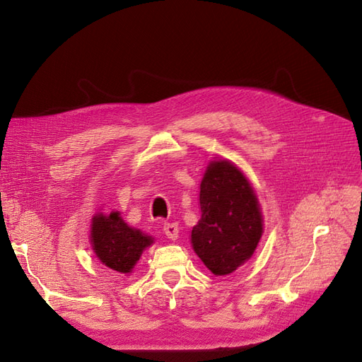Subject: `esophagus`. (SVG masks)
Returning <instances> with one entry per match:
<instances>
[{"instance_id":"1","label":"esophagus","mask_w":362,"mask_h":362,"mask_svg":"<svg viewBox=\"0 0 362 362\" xmlns=\"http://www.w3.org/2000/svg\"><path fill=\"white\" fill-rule=\"evenodd\" d=\"M164 234L167 235V238L170 240H176L179 237V226L177 223L174 222H167L164 225Z\"/></svg>"}]
</instances>
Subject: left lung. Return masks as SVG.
Returning a JSON list of instances; mask_svg holds the SVG:
<instances>
[{
    "mask_svg": "<svg viewBox=\"0 0 362 362\" xmlns=\"http://www.w3.org/2000/svg\"><path fill=\"white\" fill-rule=\"evenodd\" d=\"M202 218L192 228L197 255L216 276H226L255 252L262 215L255 191L230 160H211L199 185Z\"/></svg>",
    "mask_w": 362,
    "mask_h": 362,
    "instance_id": "1",
    "label": "left lung"
}]
</instances>
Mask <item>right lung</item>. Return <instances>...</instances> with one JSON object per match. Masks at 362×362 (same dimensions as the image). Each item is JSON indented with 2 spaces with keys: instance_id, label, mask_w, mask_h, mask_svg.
I'll return each instance as SVG.
<instances>
[{
  "instance_id": "obj_1",
  "label": "right lung",
  "mask_w": 362,
  "mask_h": 362,
  "mask_svg": "<svg viewBox=\"0 0 362 362\" xmlns=\"http://www.w3.org/2000/svg\"><path fill=\"white\" fill-rule=\"evenodd\" d=\"M153 243L151 235L131 228L117 211L109 216L98 213L90 223V245L97 258L109 269L128 274L140 259L146 247Z\"/></svg>"
}]
</instances>
